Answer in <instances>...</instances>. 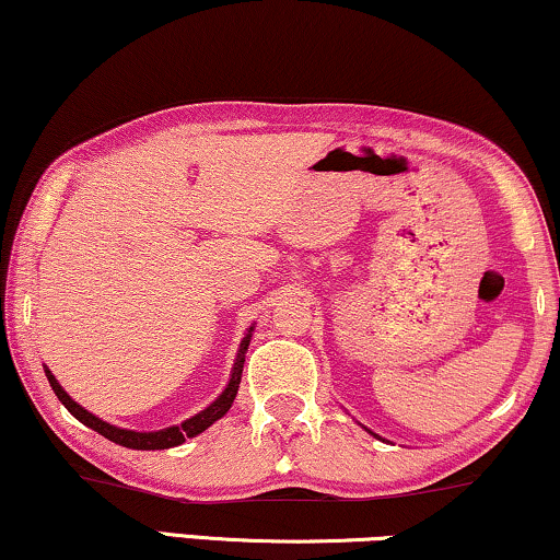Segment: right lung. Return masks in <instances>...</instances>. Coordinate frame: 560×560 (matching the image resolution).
Masks as SVG:
<instances>
[{"label":"right lung","mask_w":560,"mask_h":560,"mask_svg":"<svg viewBox=\"0 0 560 560\" xmlns=\"http://www.w3.org/2000/svg\"><path fill=\"white\" fill-rule=\"evenodd\" d=\"M249 339H252V329L249 334L244 337L242 347H238V354H236V362H234V370H231V381L226 390H223L221 396L215 398L213 404L208 406L206 411L195 413L192 419H187L179 427H166L162 432H133V430H120V427H113L103 422V419H97L94 413H90L86 409H82L77 401H71V396L58 386V381L54 377V373L46 368V375H48V383L50 388H54V394L58 396V401H61L67 409L74 413L79 422L92 427L94 432H100L103 438L113 440L115 445H122V447H133V450H166V447H174V445H183L187 438H195V434L206 432L210 424L215 422V419H221L223 413L231 409V404H234L236 398V390H238V383H242V370H244V354L249 350Z\"/></svg>","instance_id":"1"}]
</instances>
